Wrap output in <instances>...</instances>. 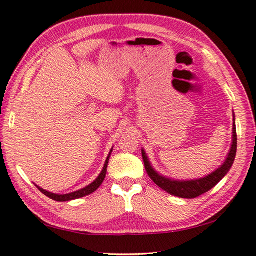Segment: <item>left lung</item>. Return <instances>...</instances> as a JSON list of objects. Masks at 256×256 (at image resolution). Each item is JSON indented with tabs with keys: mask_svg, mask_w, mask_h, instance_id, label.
I'll use <instances>...</instances> for the list:
<instances>
[{
	"mask_svg": "<svg viewBox=\"0 0 256 256\" xmlns=\"http://www.w3.org/2000/svg\"><path fill=\"white\" fill-rule=\"evenodd\" d=\"M237 151V133H236V125H235V118H234V128H232V144L229 154L226 159V162L220 168H218L212 174L208 175L204 178L196 180H172L170 178H166L162 175H159L157 172L151 167V164L148 160V157L146 156V152L142 150V158H144V167L146 170V174L149 175L151 180H154L156 185H158L160 188L166 190L167 193L172 194V196L183 198H194L202 196V194L206 193L212 188L219 183L227 172L230 170L234 160L236 157Z\"/></svg>",
	"mask_w": 256,
	"mask_h": 256,
	"instance_id": "1",
	"label": "left lung"
}]
</instances>
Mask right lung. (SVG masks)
<instances>
[{"instance_id": "add662e5", "label": "right lung", "mask_w": 256, "mask_h": 256, "mask_svg": "<svg viewBox=\"0 0 256 256\" xmlns=\"http://www.w3.org/2000/svg\"><path fill=\"white\" fill-rule=\"evenodd\" d=\"M110 154H108V157L106 159V162L105 164H104V168L100 174H99V176L97 177L96 180H94L92 184L86 186L84 188H81L79 190H76V192H72V193H68V194H63V196H60V194H54V193H50V192H47V190L40 188V186H37V188L40 190V192L42 194H45L46 196H48L50 198H52V200L54 201H58V202H66V201H71V200H76V198H84L86 196H89V194L94 193V190H96L99 186L102 185V183L104 182V180H105L106 177V172H107V164H108V162H110Z\"/></svg>"}]
</instances>
